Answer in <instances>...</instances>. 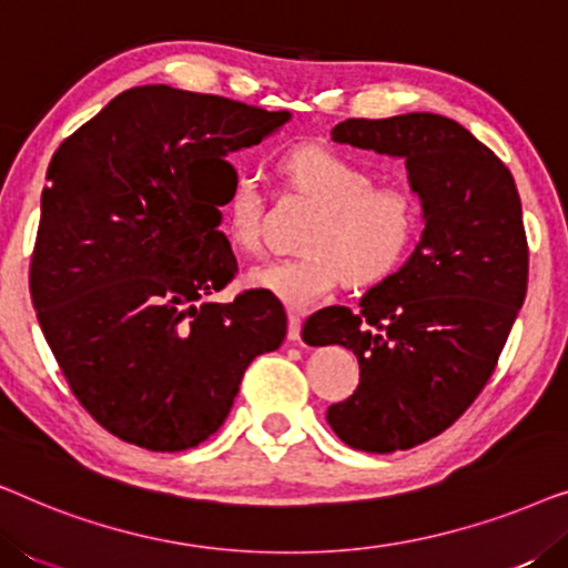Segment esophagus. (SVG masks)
<instances>
[{
  "label": "esophagus",
  "instance_id": "esophagus-1",
  "mask_svg": "<svg viewBox=\"0 0 568 568\" xmlns=\"http://www.w3.org/2000/svg\"><path fill=\"white\" fill-rule=\"evenodd\" d=\"M302 336V317L297 313H290V328H286V338L292 341V344H297Z\"/></svg>",
  "mask_w": 568,
  "mask_h": 568
}]
</instances>
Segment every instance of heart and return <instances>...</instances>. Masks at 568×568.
<instances>
[{
  "instance_id": "heart-1",
  "label": "heart",
  "mask_w": 568,
  "mask_h": 568,
  "mask_svg": "<svg viewBox=\"0 0 568 568\" xmlns=\"http://www.w3.org/2000/svg\"><path fill=\"white\" fill-rule=\"evenodd\" d=\"M294 191L321 209L305 240L307 255L258 263L247 284L307 310L338 284L375 286L406 263L422 227V206L400 185H375L362 162L331 146L302 144L284 158ZM224 230L240 251L261 245L263 193L255 173H240L224 199Z\"/></svg>"
}]
</instances>
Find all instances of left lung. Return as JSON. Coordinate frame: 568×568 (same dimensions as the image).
<instances>
[{"instance_id":"1","label":"left lung","mask_w":568,"mask_h":568,"mask_svg":"<svg viewBox=\"0 0 568 568\" xmlns=\"http://www.w3.org/2000/svg\"><path fill=\"white\" fill-rule=\"evenodd\" d=\"M331 139L406 160L424 230L359 313L325 307L302 338L359 359V387L325 416L338 439L364 453L410 449L465 414L507 344L527 292L523 204L504 162L445 115L348 119Z\"/></svg>"}]
</instances>
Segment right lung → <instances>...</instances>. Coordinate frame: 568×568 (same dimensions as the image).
Masks as SVG:
<instances>
[{
	"instance_id": "add662e5",
	"label": "right lung",
	"mask_w": 568,
	"mask_h": 568,
	"mask_svg": "<svg viewBox=\"0 0 568 568\" xmlns=\"http://www.w3.org/2000/svg\"><path fill=\"white\" fill-rule=\"evenodd\" d=\"M290 111L144 84L113 98L53 154L30 263L43 336L100 426L181 453L227 418L247 364L274 352V294L209 300L235 278L220 232L232 152L276 134Z\"/></svg>"
}]
</instances>
